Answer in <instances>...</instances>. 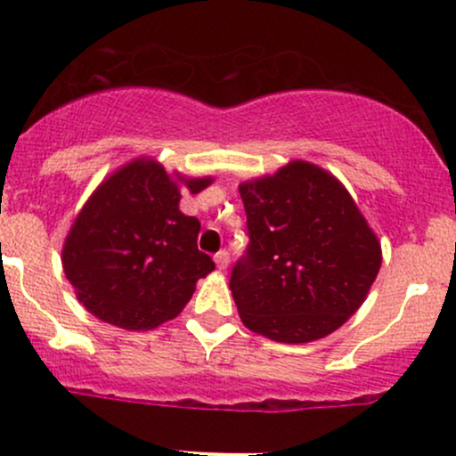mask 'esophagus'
<instances>
[{"label": "esophagus", "instance_id": "esophagus-1", "mask_svg": "<svg viewBox=\"0 0 456 456\" xmlns=\"http://www.w3.org/2000/svg\"><path fill=\"white\" fill-rule=\"evenodd\" d=\"M214 261H216L218 270H224L229 265V253H227V250H221V253L214 255Z\"/></svg>", "mask_w": 456, "mask_h": 456}]
</instances>
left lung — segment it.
<instances>
[{"label": "left lung", "mask_w": 456, "mask_h": 456, "mask_svg": "<svg viewBox=\"0 0 456 456\" xmlns=\"http://www.w3.org/2000/svg\"><path fill=\"white\" fill-rule=\"evenodd\" d=\"M248 250L232 289L248 330L279 343H311L362 306L381 244L347 188L330 171L291 160L240 184Z\"/></svg>", "instance_id": "left-lung-1"}]
</instances>
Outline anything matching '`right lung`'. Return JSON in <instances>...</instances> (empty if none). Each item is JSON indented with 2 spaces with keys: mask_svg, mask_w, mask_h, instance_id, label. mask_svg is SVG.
<instances>
[{
  "mask_svg": "<svg viewBox=\"0 0 456 456\" xmlns=\"http://www.w3.org/2000/svg\"><path fill=\"white\" fill-rule=\"evenodd\" d=\"M212 182L169 175L148 156L102 180L61 248L77 300L101 322L139 332L180 315L197 281L214 270L197 248L201 224L180 212V186L195 195Z\"/></svg>",
  "mask_w": 456,
  "mask_h": 456,
  "instance_id": "obj_1",
  "label": "right lung"
}]
</instances>
